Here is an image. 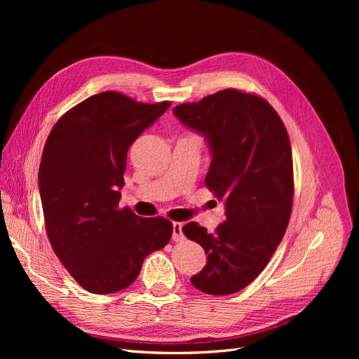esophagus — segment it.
<instances>
[{
	"label": "esophagus",
	"instance_id": "1",
	"mask_svg": "<svg viewBox=\"0 0 359 359\" xmlns=\"http://www.w3.org/2000/svg\"><path fill=\"white\" fill-rule=\"evenodd\" d=\"M182 227H183L182 222H173V236H172V238H173L175 241H182V240H184Z\"/></svg>",
	"mask_w": 359,
	"mask_h": 359
}]
</instances>
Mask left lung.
I'll return each mask as SVG.
<instances>
[{
	"label": "left lung",
	"instance_id": "1",
	"mask_svg": "<svg viewBox=\"0 0 359 359\" xmlns=\"http://www.w3.org/2000/svg\"><path fill=\"white\" fill-rule=\"evenodd\" d=\"M173 113L205 137L212 157L205 184L225 202V221L214 233L198 222L182 229L208 256L191 282L210 295L238 292L265 269L288 227L294 170L287 128L265 99L236 88Z\"/></svg>",
	"mask_w": 359,
	"mask_h": 359
}]
</instances>
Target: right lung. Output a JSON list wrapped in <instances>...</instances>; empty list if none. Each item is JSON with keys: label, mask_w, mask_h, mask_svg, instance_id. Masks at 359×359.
Here are the masks:
<instances>
[{"label": "right lung", "mask_w": 359, "mask_h": 359, "mask_svg": "<svg viewBox=\"0 0 359 359\" xmlns=\"http://www.w3.org/2000/svg\"><path fill=\"white\" fill-rule=\"evenodd\" d=\"M170 102L140 103L122 93L94 94L55 123L39 167L50 246L88 292L128 288L144 259L170 241L173 225L119 208L126 154Z\"/></svg>", "instance_id": "1"}]
</instances>
